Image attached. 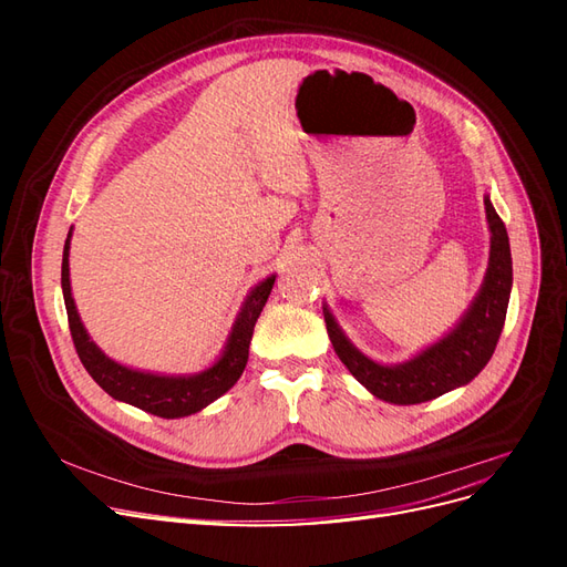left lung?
I'll use <instances>...</instances> for the list:
<instances>
[{"mask_svg":"<svg viewBox=\"0 0 567 567\" xmlns=\"http://www.w3.org/2000/svg\"><path fill=\"white\" fill-rule=\"evenodd\" d=\"M485 215L489 227V260L480 290L447 333L404 362L383 364L367 357L340 329L329 305H321L336 354L373 398L400 406L431 402L444 392L468 385L487 367L504 329L513 262L506 227L496 215L489 194H485Z\"/></svg>","mask_w":567,"mask_h":567,"instance_id":"8db88e82","label":"left lung"}]
</instances>
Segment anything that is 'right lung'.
I'll list each match as a JSON object with an SVG mask.
<instances>
[{"mask_svg": "<svg viewBox=\"0 0 567 567\" xmlns=\"http://www.w3.org/2000/svg\"><path fill=\"white\" fill-rule=\"evenodd\" d=\"M71 238L73 227L68 231L65 246H63V262H61V288H63V302L68 312V323H71V336L75 342V350L82 367L96 381V385L109 392L113 400L132 404L142 411H148L153 416L161 419H184L198 414L200 409L219 400L221 394L234 388V383L241 379V373L248 364V348L255 321L260 317L262 307L271 293V286L277 281V274H269L267 279L257 281L248 296L241 302L231 331L225 340V348L219 350L215 362L196 373H161V371H146L134 369L127 364H120L101 350L92 336L84 329L80 319L78 305L71 288Z\"/></svg>", "mask_w": 567, "mask_h": 567, "instance_id": "add662e5", "label": "right lung"}]
</instances>
